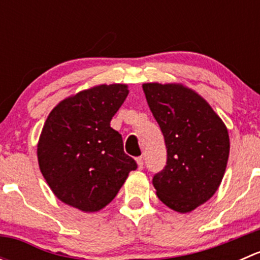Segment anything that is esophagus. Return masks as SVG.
<instances>
[{
    "label": "esophagus",
    "instance_id": "esophagus-1",
    "mask_svg": "<svg viewBox=\"0 0 260 260\" xmlns=\"http://www.w3.org/2000/svg\"><path fill=\"white\" fill-rule=\"evenodd\" d=\"M137 165H138V169L140 170L143 169V157H137Z\"/></svg>",
    "mask_w": 260,
    "mask_h": 260
}]
</instances>
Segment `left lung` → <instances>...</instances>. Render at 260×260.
<instances>
[{
  "label": "left lung",
  "instance_id": "left-lung-1",
  "mask_svg": "<svg viewBox=\"0 0 260 260\" xmlns=\"http://www.w3.org/2000/svg\"><path fill=\"white\" fill-rule=\"evenodd\" d=\"M147 103L167 148L164 170L152 179L170 209L190 212L216 192L229 158V135L205 99L180 84H143Z\"/></svg>",
  "mask_w": 260,
  "mask_h": 260
}]
</instances>
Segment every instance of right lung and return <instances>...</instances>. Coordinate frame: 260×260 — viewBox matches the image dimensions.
<instances>
[{
    "mask_svg": "<svg viewBox=\"0 0 260 260\" xmlns=\"http://www.w3.org/2000/svg\"><path fill=\"white\" fill-rule=\"evenodd\" d=\"M128 95L127 85H98L60 102L38 145L41 174L59 200L85 212L103 209L137 169L111 120Z\"/></svg>",
    "mask_w": 260,
    "mask_h": 260,
    "instance_id": "add662e5",
    "label": "right lung"
}]
</instances>
